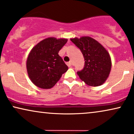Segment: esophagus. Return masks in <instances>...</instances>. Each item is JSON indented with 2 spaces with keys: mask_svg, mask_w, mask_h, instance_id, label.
<instances>
[{
  "mask_svg": "<svg viewBox=\"0 0 134 134\" xmlns=\"http://www.w3.org/2000/svg\"><path fill=\"white\" fill-rule=\"evenodd\" d=\"M66 65L68 66H71L72 65V63L71 62H68V63H66Z\"/></svg>",
  "mask_w": 134,
  "mask_h": 134,
  "instance_id": "34e87169",
  "label": "esophagus"
}]
</instances>
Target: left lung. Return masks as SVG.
Masks as SVG:
<instances>
[{
	"instance_id": "obj_1",
	"label": "left lung",
	"mask_w": 134,
	"mask_h": 134,
	"mask_svg": "<svg viewBox=\"0 0 134 134\" xmlns=\"http://www.w3.org/2000/svg\"><path fill=\"white\" fill-rule=\"evenodd\" d=\"M71 41L79 48L84 58V68L77 72L80 79L90 86L103 84L111 68V61L107 50L90 37L74 38Z\"/></svg>"
}]
</instances>
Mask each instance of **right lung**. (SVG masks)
I'll list each match as a JSON object with an SVG mask.
<instances>
[{"instance_id": "1", "label": "right lung", "mask_w": 134, "mask_h": 134, "mask_svg": "<svg viewBox=\"0 0 134 134\" xmlns=\"http://www.w3.org/2000/svg\"><path fill=\"white\" fill-rule=\"evenodd\" d=\"M67 41L65 39L48 37L32 48L27 57L26 68L34 85L42 88H50L66 72L68 68L58 52Z\"/></svg>"}]
</instances>
